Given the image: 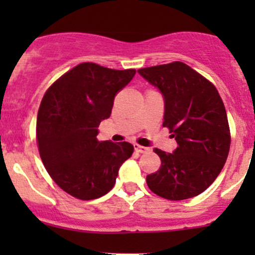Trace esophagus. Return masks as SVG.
<instances>
[{
    "instance_id": "34e87169",
    "label": "esophagus",
    "mask_w": 255,
    "mask_h": 255,
    "mask_svg": "<svg viewBox=\"0 0 255 255\" xmlns=\"http://www.w3.org/2000/svg\"><path fill=\"white\" fill-rule=\"evenodd\" d=\"M133 146H134V150L138 151V153H145V151H149V148L139 145V144H137V143L133 144Z\"/></svg>"
}]
</instances>
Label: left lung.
<instances>
[{
  "instance_id": "1",
  "label": "left lung",
  "mask_w": 255,
  "mask_h": 255,
  "mask_svg": "<svg viewBox=\"0 0 255 255\" xmlns=\"http://www.w3.org/2000/svg\"><path fill=\"white\" fill-rule=\"evenodd\" d=\"M138 73L163 94V127L177 143L174 153L154 149L161 165L146 176L148 187L173 201L197 196L215 181L230 151V125L222 99L210 80L181 61Z\"/></svg>"
}]
</instances>
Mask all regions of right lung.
<instances>
[{
  "mask_svg": "<svg viewBox=\"0 0 255 255\" xmlns=\"http://www.w3.org/2000/svg\"><path fill=\"white\" fill-rule=\"evenodd\" d=\"M81 63L50 85L37 117V144L48 174L79 200H94L112 189L120 166L132 155L128 142H100L102 120L111 116L115 97L134 76Z\"/></svg>",
  "mask_w": 255,
  "mask_h": 255,
  "instance_id": "right-lung-1",
  "label": "right lung"
}]
</instances>
